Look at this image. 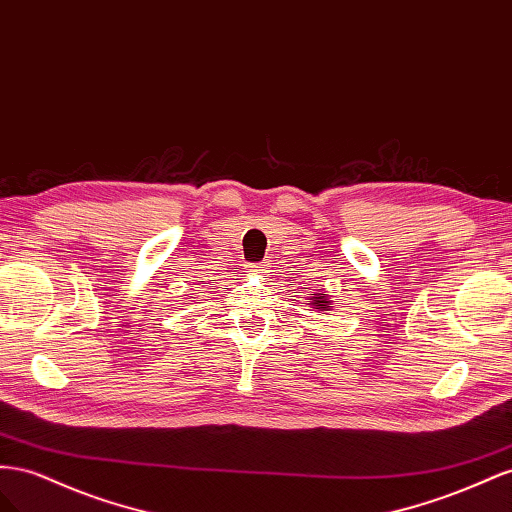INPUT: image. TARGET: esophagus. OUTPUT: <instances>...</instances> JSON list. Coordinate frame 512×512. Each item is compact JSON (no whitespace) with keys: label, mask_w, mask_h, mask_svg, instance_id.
Here are the masks:
<instances>
[{"label":"esophagus","mask_w":512,"mask_h":512,"mask_svg":"<svg viewBox=\"0 0 512 512\" xmlns=\"http://www.w3.org/2000/svg\"><path fill=\"white\" fill-rule=\"evenodd\" d=\"M261 270H264L261 266H251V272H261Z\"/></svg>","instance_id":"1"}]
</instances>
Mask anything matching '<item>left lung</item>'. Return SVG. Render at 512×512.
I'll return each mask as SVG.
<instances>
[{
    "instance_id": "1",
    "label": "left lung",
    "mask_w": 512,
    "mask_h": 512,
    "mask_svg": "<svg viewBox=\"0 0 512 512\" xmlns=\"http://www.w3.org/2000/svg\"><path fill=\"white\" fill-rule=\"evenodd\" d=\"M309 304H311V309H315V311H330V296L326 294V291H313V294H309Z\"/></svg>"
}]
</instances>
